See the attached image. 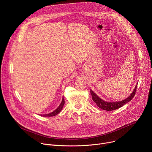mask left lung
I'll list each match as a JSON object with an SVG mask.
<instances>
[{"label": "left lung", "mask_w": 152, "mask_h": 152, "mask_svg": "<svg viewBox=\"0 0 152 152\" xmlns=\"http://www.w3.org/2000/svg\"><path fill=\"white\" fill-rule=\"evenodd\" d=\"M137 87V85L135 86V88L134 90L133 91L132 93L130 95L127 99H126L122 101H120V102H105V101L102 100L91 90H90V93L92 96L93 100L97 104V105L100 108H101L102 110H103L111 111H113V110L118 109V108L123 106V105H124L125 104L128 103L129 101H131L133 99V97H134V96L136 93Z\"/></svg>", "instance_id": "8db88e82"}]
</instances>
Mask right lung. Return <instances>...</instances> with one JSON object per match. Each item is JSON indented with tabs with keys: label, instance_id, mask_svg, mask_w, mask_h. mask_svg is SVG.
Masks as SVG:
<instances>
[{
	"label": "right lung",
	"instance_id": "1",
	"mask_svg": "<svg viewBox=\"0 0 152 152\" xmlns=\"http://www.w3.org/2000/svg\"><path fill=\"white\" fill-rule=\"evenodd\" d=\"M64 103H65V102H64V97H63L60 105L57 107V109H56L54 111H53L52 113H51L50 114H45V115H41V116H43V117H53V116H55V115L58 114L60 113V111L62 110V107H63V106L64 104Z\"/></svg>",
	"mask_w": 152,
	"mask_h": 152
}]
</instances>
